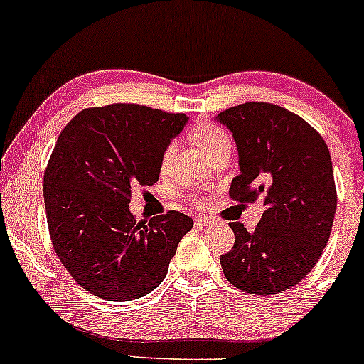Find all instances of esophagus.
I'll list each match as a JSON object with an SVG mask.
<instances>
[{"instance_id":"obj_1","label":"esophagus","mask_w":364,"mask_h":364,"mask_svg":"<svg viewBox=\"0 0 364 364\" xmlns=\"http://www.w3.org/2000/svg\"><path fill=\"white\" fill-rule=\"evenodd\" d=\"M213 222H215L213 218H210V217H198V218H196V224L205 225V228H206V225H212Z\"/></svg>"}]
</instances>
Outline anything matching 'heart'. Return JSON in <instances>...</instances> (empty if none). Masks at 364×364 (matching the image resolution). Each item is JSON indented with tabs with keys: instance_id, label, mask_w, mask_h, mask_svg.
I'll return each instance as SVG.
<instances>
[{
	"instance_id": "heart-1",
	"label": "heart",
	"mask_w": 364,
	"mask_h": 364,
	"mask_svg": "<svg viewBox=\"0 0 364 364\" xmlns=\"http://www.w3.org/2000/svg\"><path fill=\"white\" fill-rule=\"evenodd\" d=\"M191 139L196 146L205 152L206 156H210L215 149L222 146V144L229 142V136L222 130L220 127H217L215 123H210V121H201L196 127L191 130ZM170 152L166 151L165 156H163V165H166L168 159H170Z\"/></svg>"
}]
</instances>
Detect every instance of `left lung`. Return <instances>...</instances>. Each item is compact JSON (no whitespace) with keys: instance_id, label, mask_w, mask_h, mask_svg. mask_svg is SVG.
I'll return each instance as SVG.
<instances>
[{"instance_id":"obj_1","label":"left lung","mask_w":364,"mask_h":364,"mask_svg":"<svg viewBox=\"0 0 364 364\" xmlns=\"http://www.w3.org/2000/svg\"><path fill=\"white\" fill-rule=\"evenodd\" d=\"M240 156L230 198L264 203L255 230L230 222L234 246L220 257L230 284L252 295L290 290L330 240L337 210L331 156L323 136L279 105L246 102L220 112Z\"/></svg>"}]
</instances>
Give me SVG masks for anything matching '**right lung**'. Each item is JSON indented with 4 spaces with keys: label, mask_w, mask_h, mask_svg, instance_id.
<instances>
[{
    "label": "right lung",
    "mask_w": 364,
    "mask_h": 364,
    "mask_svg": "<svg viewBox=\"0 0 364 364\" xmlns=\"http://www.w3.org/2000/svg\"><path fill=\"white\" fill-rule=\"evenodd\" d=\"M189 121L136 104L85 109L58 135L43 178L57 257L99 299L127 302L168 272L193 218L181 212L136 222L132 189L158 182L163 156Z\"/></svg>",
    "instance_id": "add662e5"
}]
</instances>
